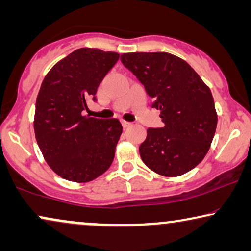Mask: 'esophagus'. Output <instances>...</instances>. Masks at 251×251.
Listing matches in <instances>:
<instances>
[{
    "label": "esophagus",
    "mask_w": 251,
    "mask_h": 251,
    "mask_svg": "<svg viewBox=\"0 0 251 251\" xmlns=\"http://www.w3.org/2000/svg\"><path fill=\"white\" fill-rule=\"evenodd\" d=\"M121 123H122V126H123V128H128V126H131V125H132V123H131V122L125 121V120H122V121H121Z\"/></svg>",
    "instance_id": "34e87169"
}]
</instances>
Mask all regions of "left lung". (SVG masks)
Instances as JSON below:
<instances>
[{
    "mask_svg": "<svg viewBox=\"0 0 251 251\" xmlns=\"http://www.w3.org/2000/svg\"><path fill=\"white\" fill-rule=\"evenodd\" d=\"M121 61L142 82L163 128H149L139 146L143 162L164 177L188 173L203 160L217 126L211 91L181 58L168 52L122 53Z\"/></svg>",
    "mask_w": 251,
    "mask_h": 251,
    "instance_id": "1",
    "label": "left lung"
}]
</instances>
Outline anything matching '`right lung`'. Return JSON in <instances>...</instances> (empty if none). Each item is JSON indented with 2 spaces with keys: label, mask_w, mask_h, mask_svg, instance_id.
<instances>
[{
  "label": "right lung",
  "mask_w": 251,
  "mask_h": 251,
  "mask_svg": "<svg viewBox=\"0 0 251 251\" xmlns=\"http://www.w3.org/2000/svg\"><path fill=\"white\" fill-rule=\"evenodd\" d=\"M120 54L81 48L58 61L36 98L34 132L44 160L64 179L88 183L111 167L122 133L118 119L82 115Z\"/></svg>",
  "instance_id": "obj_1"
}]
</instances>
